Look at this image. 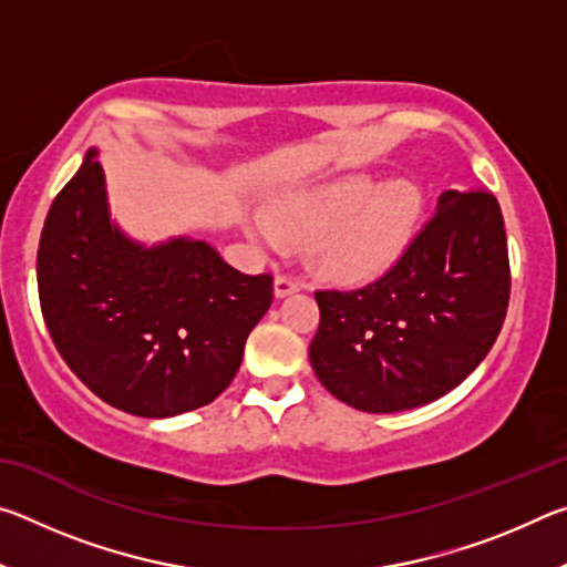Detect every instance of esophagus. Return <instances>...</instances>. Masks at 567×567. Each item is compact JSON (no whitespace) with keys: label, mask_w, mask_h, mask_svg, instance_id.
<instances>
[{"label":"esophagus","mask_w":567,"mask_h":567,"mask_svg":"<svg viewBox=\"0 0 567 567\" xmlns=\"http://www.w3.org/2000/svg\"><path fill=\"white\" fill-rule=\"evenodd\" d=\"M297 290H300V282L292 280V277H287V275L275 277V297H277V300H282V297H287V295H295Z\"/></svg>","instance_id":"obj_1"}]
</instances>
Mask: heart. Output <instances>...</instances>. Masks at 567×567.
Instances as JSON below:
<instances>
[{
    "mask_svg": "<svg viewBox=\"0 0 567 567\" xmlns=\"http://www.w3.org/2000/svg\"><path fill=\"white\" fill-rule=\"evenodd\" d=\"M422 189L410 179L378 185L368 175L342 177L322 187L292 189L275 197L270 215L285 233L315 237V270L338 282L375 280L395 265L415 237L422 217ZM247 235L265 247L277 245L265 217L245 219Z\"/></svg>",
    "mask_w": 567,
    "mask_h": 567,
    "instance_id": "obj_1",
    "label": "heart"
}]
</instances>
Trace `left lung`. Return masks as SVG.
I'll return each instance as SVG.
<instances>
[{
  "instance_id": "1",
  "label": "left lung",
  "mask_w": 567,
  "mask_h": 567,
  "mask_svg": "<svg viewBox=\"0 0 567 567\" xmlns=\"http://www.w3.org/2000/svg\"><path fill=\"white\" fill-rule=\"evenodd\" d=\"M310 344L318 380L344 405L400 412L457 388L501 334L511 300L505 223L491 192L447 189L388 275L320 290Z\"/></svg>"
}]
</instances>
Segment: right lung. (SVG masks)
Instances as JSON below:
<instances>
[{
  "label": "right lung",
  "instance_id": "1",
  "mask_svg": "<svg viewBox=\"0 0 567 567\" xmlns=\"http://www.w3.org/2000/svg\"><path fill=\"white\" fill-rule=\"evenodd\" d=\"M100 150L54 197L37 252L42 315L70 370L107 405L175 417L237 375L272 305L270 275H243L195 237L145 245L110 215Z\"/></svg>",
  "mask_w": 567,
  "mask_h": 567
}]
</instances>
